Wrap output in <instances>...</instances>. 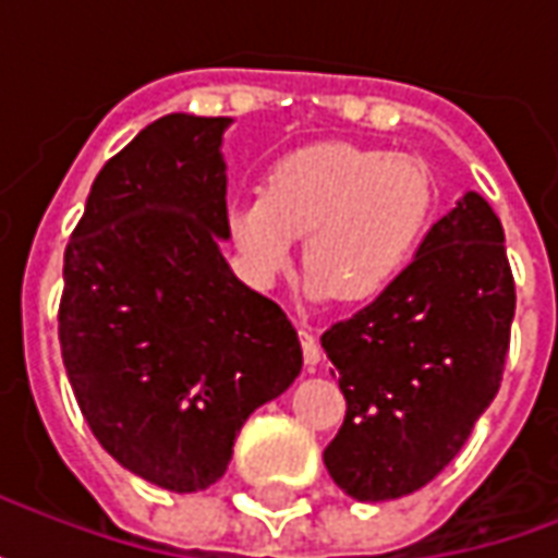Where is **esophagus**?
<instances>
[{
  "label": "esophagus",
  "mask_w": 558,
  "mask_h": 558,
  "mask_svg": "<svg viewBox=\"0 0 558 558\" xmlns=\"http://www.w3.org/2000/svg\"><path fill=\"white\" fill-rule=\"evenodd\" d=\"M299 338H302L304 364H307V367H314V364L323 362V350H319V340L314 338V331H307V328H299Z\"/></svg>",
  "instance_id": "obj_1"
}]
</instances>
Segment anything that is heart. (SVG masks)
Instances as JSON below:
<instances>
[{
	"label": "heart",
	"mask_w": 558,
	"mask_h": 558,
	"mask_svg": "<svg viewBox=\"0 0 558 558\" xmlns=\"http://www.w3.org/2000/svg\"><path fill=\"white\" fill-rule=\"evenodd\" d=\"M436 215L424 163L379 148L316 143L268 170L263 194L232 203L230 242L247 278L268 287L290 271L304 239L316 295L364 304L412 266Z\"/></svg>",
	"instance_id": "heart-1"
}]
</instances>
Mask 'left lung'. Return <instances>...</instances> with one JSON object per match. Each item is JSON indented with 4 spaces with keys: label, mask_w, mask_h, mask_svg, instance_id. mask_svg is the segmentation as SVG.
Instances as JSON below:
<instances>
[{
    "label": "left lung",
    "mask_w": 558,
    "mask_h": 558,
    "mask_svg": "<svg viewBox=\"0 0 558 558\" xmlns=\"http://www.w3.org/2000/svg\"><path fill=\"white\" fill-rule=\"evenodd\" d=\"M514 302L502 223L466 191L403 278L323 335L347 398L323 454L340 490L400 499L454 460L499 391Z\"/></svg>",
    "instance_id": "left-lung-1"
}]
</instances>
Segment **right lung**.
I'll return each mask as SVG.
<instances>
[{"mask_svg": "<svg viewBox=\"0 0 558 558\" xmlns=\"http://www.w3.org/2000/svg\"><path fill=\"white\" fill-rule=\"evenodd\" d=\"M230 122L143 128L92 182L65 247L59 343L80 412L107 454L172 493L211 487L251 412L302 374L287 314L220 254Z\"/></svg>", "mask_w": 558, "mask_h": 558, "instance_id": "add662e5", "label": "right lung"}]
</instances>
